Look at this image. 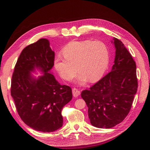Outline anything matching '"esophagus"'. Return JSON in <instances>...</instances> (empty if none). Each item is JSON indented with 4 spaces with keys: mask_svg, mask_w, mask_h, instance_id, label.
Wrapping results in <instances>:
<instances>
[{
    "mask_svg": "<svg viewBox=\"0 0 150 150\" xmlns=\"http://www.w3.org/2000/svg\"><path fill=\"white\" fill-rule=\"evenodd\" d=\"M72 91H73V94L75 97H78L80 94V91L79 89H77V88H73Z\"/></svg>",
    "mask_w": 150,
    "mask_h": 150,
    "instance_id": "1",
    "label": "esophagus"
}]
</instances>
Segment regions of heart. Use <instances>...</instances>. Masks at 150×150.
<instances>
[{"instance_id": "heart-1", "label": "heart", "mask_w": 150, "mask_h": 150, "mask_svg": "<svg viewBox=\"0 0 150 150\" xmlns=\"http://www.w3.org/2000/svg\"><path fill=\"white\" fill-rule=\"evenodd\" d=\"M64 58L58 56L54 66L62 79L70 81L79 72L77 82L83 84L99 80L105 72L109 63L107 46L99 40L73 41L62 50Z\"/></svg>"}]
</instances>
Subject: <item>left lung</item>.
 Instances as JSON below:
<instances>
[{
  "label": "left lung",
  "mask_w": 150,
  "mask_h": 150,
  "mask_svg": "<svg viewBox=\"0 0 150 150\" xmlns=\"http://www.w3.org/2000/svg\"><path fill=\"white\" fill-rule=\"evenodd\" d=\"M113 40L116 51L112 71L81 92L91 123L100 128L113 127L125 119L138 88L135 61L120 40Z\"/></svg>",
  "instance_id": "1"
}]
</instances>
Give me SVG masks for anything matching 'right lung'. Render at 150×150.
Instances as JSON below:
<instances>
[{
	"label": "right lung",
	"mask_w": 150,
	"mask_h": 150,
	"mask_svg": "<svg viewBox=\"0 0 150 150\" xmlns=\"http://www.w3.org/2000/svg\"><path fill=\"white\" fill-rule=\"evenodd\" d=\"M54 61L49 41L40 39L22 50L12 77L10 93L19 116L25 124L42 132L62 127V109L73 97L71 87L61 85L49 73ZM35 68L44 73L38 79L30 72Z\"/></svg>",
	"instance_id": "add662e5"
}]
</instances>
